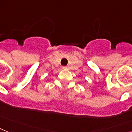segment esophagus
<instances>
[{"instance_id": "obj_1", "label": "esophagus", "mask_w": 132, "mask_h": 132, "mask_svg": "<svg viewBox=\"0 0 132 132\" xmlns=\"http://www.w3.org/2000/svg\"><path fill=\"white\" fill-rule=\"evenodd\" d=\"M63 69H67V67H65V66H64V67H63Z\"/></svg>"}]
</instances>
